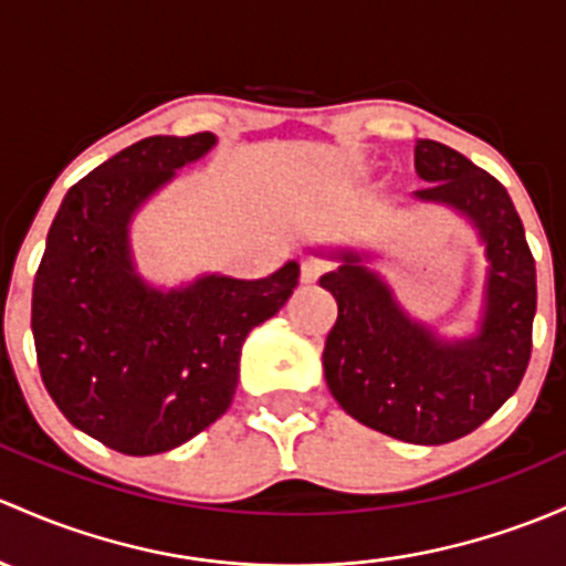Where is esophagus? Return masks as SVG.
Masks as SVG:
<instances>
[{
    "mask_svg": "<svg viewBox=\"0 0 566 566\" xmlns=\"http://www.w3.org/2000/svg\"><path fill=\"white\" fill-rule=\"evenodd\" d=\"M323 273H325L323 260L308 258V260H303V263H301V282L303 284H314L319 276H323Z\"/></svg>",
    "mask_w": 566,
    "mask_h": 566,
    "instance_id": "obj_1",
    "label": "esophagus"
}]
</instances>
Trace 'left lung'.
I'll return each instance as SVG.
<instances>
[{"label": "left lung", "instance_id": "left-lung-1", "mask_svg": "<svg viewBox=\"0 0 566 566\" xmlns=\"http://www.w3.org/2000/svg\"><path fill=\"white\" fill-rule=\"evenodd\" d=\"M415 170L428 184L415 198L455 208L485 243L480 333L442 342L407 317L360 254L338 252L344 265L319 279L338 303L323 366L333 398L358 423L401 442L444 444L518 390L532 358L537 268L518 211L491 174L437 140H418Z\"/></svg>", "mask_w": 566, "mask_h": 566}]
</instances>
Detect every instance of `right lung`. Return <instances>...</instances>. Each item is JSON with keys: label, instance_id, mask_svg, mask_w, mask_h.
<instances>
[{"label": "right lung", "instance_id": "1", "mask_svg": "<svg viewBox=\"0 0 566 566\" xmlns=\"http://www.w3.org/2000/svg\"><path fill=\"white\" fill-rule=\"evenodd\" d=\"M213 143H133L70 187L48 230L32 290L40 377L70 423L124 455L174 450L222 418L243 338L298 284L295 260L254 282L211 273L168 293L138 276L129 219Z\"/></svg>", "mask_w": 566, "mask_h": 566}]
</instances>
